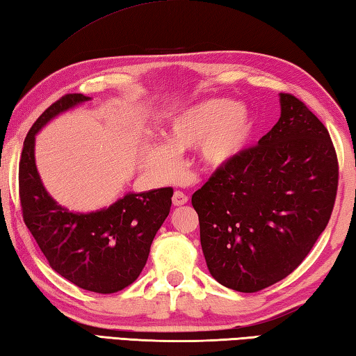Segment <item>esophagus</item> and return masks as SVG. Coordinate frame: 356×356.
I'll return each mask as SVG.
<instances>
[{
    "label": "esophagus",
    "mask_w": 356,
    "mask_h": 356,
    "mask_svg": "<svg viewBox=\"0 0 356 356\" xmlns=\"http://www.w3.org/2000/svg\"><path fill=\"white\" fill-rule=\"evenodd\" d=\"M186 202H188V196H186L185 193H182V191L174 193V196H172V204L174 205L180 207V205H185Z\"/></svg>",
    "instance_id": "1"
}]
</instances>
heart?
Here are the masks:
<instances>
[{
    "instance_id": "1",
    "label": "heart",
    "mask_w": 356,
    "mask_h": 356,
    "mask_svg": "<svg viewBox=\"0 0 356 356\" xmlns=\"http://www.w3.org/2000/svg\"><path fill=\"white\" fill-rule=\"evenodd\" d=\"M254 134V118L248 107L230 99H205L184 107L168 118L165 141L151 147V166L172 177L182 166L180 152L199 146L207 165L224 166L248 147Z\"/></svg>"
}]
</instances>
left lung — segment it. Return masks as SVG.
<instances>
[{"mask_svg":"<svg viewBox=\"0 0 356 356\" xmlns=\"http://www.w3.org/2000/svg\"><path fill=\"white\" fill-rule=\"evenodd\" d=\"M257 146L219 166L191 197L213 279L257 293L303 261L332 216L338 159L325 126L289 93Z\"/></svg>","mask_w":356,"mask_h":356,"instance_id":"obj_1","label":"left lung"}]
</instances>
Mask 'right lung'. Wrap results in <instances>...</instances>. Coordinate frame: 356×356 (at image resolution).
<instances>
[{
  "label": "right lung",
  "instance_id": "right-lung-1",
  "mask_svg": "<svg viewBox=\"0 0 356 356\" xmlns=\"http://www.w3.org/2000/svg\"><path fill=\"white\" fill-rule=\"evenodd\" d=\"M92 98L65 95L49 106L26 135L20 202L26 227L49 266L82 289L111 294L131 285L143 270L154 236L170 215L172 188L127 193L107 209L79 213L57 204L35 166V135L56 116Z\"/></svg>",
  "mask_w": 356,
  "mask_h": 356
}]
</instances>
